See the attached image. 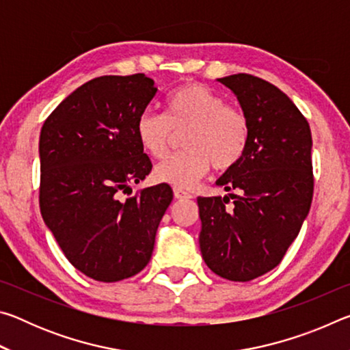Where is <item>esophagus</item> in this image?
<instances>
[{"label":"esophagus","mask_w":350,"mask_h":350,"mask_svg":"<svg viewBox=\"0 0 350 350\" xmlns=\"http://www.w3.org/2000/svg\"><path fill=\"white\" fill-rule=\"evenodd\" d=\"M174 198H176V199H193V194L187 193L185 189L174 188Z\"/></svg>","instance_id":"1"}]
</instances>
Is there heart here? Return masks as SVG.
I'll return each mask as SVG.
<instances>
[{
    "mask_svg": "<svg viewBox=\"0 0 350 350\" xmlns=\"http://www.w3.org/2000/svg\"><path fill=\"white\" fill-rule=\"evenodd\" d=\"M165 116L144 111L135 120V137L144 151L163 159L174 134L183 133L185 151L168 157L154 168L159 182L189 188L213 167L230 170L247 150L248 122L244 112L224 105L216 92L199 83H187L170 94Z\"/></svg>",
    "mask_w": 350,
    "mask_h": 350,
    "instance_id": "b5f03b06",
    "label": "heart"
}]
</instances>
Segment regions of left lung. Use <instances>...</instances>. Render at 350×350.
<instances>
[{"label": "left lung", "mask_w": 350, "mask_h": 350, "mask_svg": "<svg viewBox=\"0 0 350 350\" xmlns=\"http://www.w3.org/2000/svg\"><path fill=\"white\" fill-rule=\"evenodd\" d=\"M217 81L238 98L250 134L241 161L216 180L238 194L198 198L199 245L211 271L245 282L281 262L309 215L312 133L292 100L271 83L250 74Z\"/></svg>", "instance_id": "obj_1"}]
</instances>
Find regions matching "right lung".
I'll use <instances>...</instances> for the list:
<instances>
[{
  "instance_id": "1",
  "label": "right lung",
  "mask_w": 350,
  "mask_h": 350,
  "mask_svg": "<svg viewBox=\"0 0 350 350\" xmlns=\"http://www.w3.org/2000/svg\"><path fill=\"white\" fill-rule=\"evenodd\" d=\"M156 92L144 74L97 77L69 94L41 128V216L69 262L96 281H122L146 267L173 200L167 183L120 199L152 168L135 120Z\"/></svg>"
}]
</instances>
